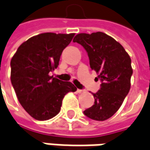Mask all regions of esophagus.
Wrapping results in <instances>:
<instances>
[{"instance_id":"esophagus-1","label":"esophagus","mask_w":150,"mask_h":150,"mask_svg":"<svg viewBox=\"0 0 150 150\" xmlns=\"http://www.w3.org/2000/svg\"><path fill=\"white\" fill-rule=\"evenodd\" d=\"M77 91H78V93H83V89H79V88L77 89Z\"/></svg>"}]
</instances>
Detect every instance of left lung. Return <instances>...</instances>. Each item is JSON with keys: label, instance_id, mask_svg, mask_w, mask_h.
<instances>
[{"label": "left lung", "instance_id": "1", "mask_svg": "<svg viewBox=\"0 0 150 150\" xmlns=\"http://www.w3.org/2000/svg\"><path fill=\"white\" fill-rule=\"evenodd\" d=\"M73 42L85 49L90 67L101 82L100 88L92 93L94 104L83 114L95 121L107 120L119 110L130 90L131 58L120 43L102 32L77 34Z\"/></svg>", "mask_w": 150, "mask_h": 150}]
</instances>
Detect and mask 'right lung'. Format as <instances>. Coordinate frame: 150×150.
I'll return each instance as SVG.
<instances>
[{
  "instance_id": "obj_1",
  "label": "right lung",
  "mask_w": 150,
  "mask_h": 150,
  "mask_svg": "<svg viewBox=\"0 0 150 150\" xmlns=\"http://www.w3.org/2000/svg\"><path fill=\"white\" fill-rule=\"evenodd\" d=\"M74 34L44 33L23 42L11 60V82L19 103L39 121L56 116L68 92L77 88L50 76Z\"/></svg>"
}]
</instances>
